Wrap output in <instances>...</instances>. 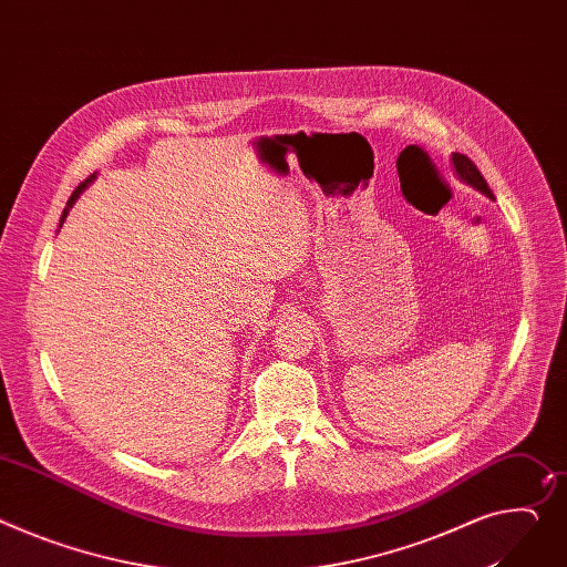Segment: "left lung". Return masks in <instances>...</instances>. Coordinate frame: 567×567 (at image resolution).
<instances>
[{
	"label": "left lung",
	"mask_w": 567,
	"mask_h": 567,
	"mask_svg": "<svg viewBox=\"0 0 567 567\" xmlns=\"http://www.w3.org/2000/svg\"><path fill=\"white\" fill-rule=\"evenodd\" d=\"M452 165H454V169H456V174H458V179H461V182L470 184V186H472V188H476L478 193H484L486 197L495 199V197H493V190L488 188L486 179L482 177V172L476 169V165H474L465 154H452Z\"/></svg>",
	"instance_id": "obj_1"
}]
</instances>
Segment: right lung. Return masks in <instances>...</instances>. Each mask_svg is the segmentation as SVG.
Returning <instances> with one entry per match:
<instances>
[{"label": "right lung", "mask_w": 567, "mask_h": 567, "mask_svg": "<svg viewBox=\"0 0 567 567\" xmlns=\"http://www.w3.org/2000/svg\"><path fill=\"white\" fill-rule=\"evenodd\" d=\"M93 179H95V174H91V177L89 179H85V182H81L76 188H74V193L70 195V199H68V206L63 208V215H61V225H63V220H65V217H68V213H70V208H72V204L79 199V195L85 190V188H89L91 184H93Z\"/></svg>", "instance_id": "right-lung-1"}]
</instances>
